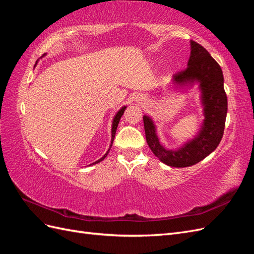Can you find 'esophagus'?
<instances>
[{
    "mask_svg": "<svg viewBox=\"0 0 254 254\" xmlns=\"http://www.w3.org/2000/svg\"><path fill=\"white\" fill-rule=\"evenodd\" d=\"M140 99H141V101H144V99H145V98H144L143 96H141V97H140Z\"/></svg>",
    "mask_w": 254,
    "mask_h": 254,
    "instance_id": "1",
    "label": "esophagus"
}]
</instances>
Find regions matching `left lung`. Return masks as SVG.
<instances>
[{
	"label": "left lung",
	"instance_id": "8db88e82",
	"mask_svg": "<svg viewBox=\"0 0 254 254\" xmlns=\"http://www.w3.org/2000/svg\"><path fill=\"white\" fill-rule=\"evenodd\" d=\"M198 83L204 120L193 139L177 149H168L160 142L156 125L144 115L146 141L161 162L172 167H188L200 162L217 148L224 134L228 101L224 89L221 67L200 44L190 40V56L186 70L175 74L172 84L176 89L190 88Z\"/></svg>",
	"mask_w": 254,
	"mask_h": 254
}]
</instances>
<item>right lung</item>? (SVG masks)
I'll return each instance as SVG.
<instances>
[{"label":"right lung","mask_w":254,"mask_h":254,"mask_svg":"<svg viewBox=\"0 0 254 254\" xmlns=\"http://www.w3.org/2000/svg\"><path fill=\"white\" fill-rule=\"evenodd\" d=\"M45 55V54H44ZM43 55V56H44ZM42 56V57H43ZM37 63L38 61H36V64H37ZM127 108L126 106H124V107H122V108L117 112V114L114 115V118H113V121H112V128H111V144H110V147H109V149H108V151H107L105 155L99 159V160H97V161H95V162H93L92 164H90V165H94V164H96V163H99L101 162V161H103L107 156H108V153H109V151H110V148H111V146H112V144H113V141H114V136H115V132H117V129H118V125H119V123H120V120H121V118H122V115L124 114V111H125V109Z\"/></svg>","instance_id":"right-lung-1"}]
</instances>
